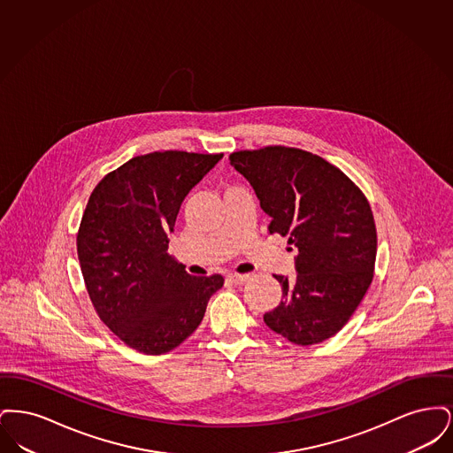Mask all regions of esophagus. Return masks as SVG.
Masks as SVG:
<instances>
[{
  "label": "esophagus",
  "mask_w": 453,
  "mask_h": 453,
  "mask_svg": "<svg viewBox=\"0 0 453 453\" xmlns=\"http://www.w3.org/2000/svg\"><path fill=\"white\" fill-rule=\"evenodd\" d=\"M227 279L233 281V283H236V285H242V283H246V281L250 280L248 275H237V273H229Z\"/></svg>",
  "instance_id": "34e87169"
}]
</instances>
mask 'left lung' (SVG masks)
<instances>
[{"instance_id": "obj_1", "label": "left lung", "mask_w": 453, "mask_h": 453, "mask_svg": "<svg viewBox=\"0 0 453 453\" xmlns=\"http://www.w3.org/2000/svg\"><path fill=\"white\" fill-rule=\"evenodd\" d=\"M229 163L272 219L268 231L297 248L296 277L275 275L281 301L263 321L296 345L334 336L373 279L377 231L365 195L345 173L302 150L233 152Z\"/></svg>"}]
</instances>
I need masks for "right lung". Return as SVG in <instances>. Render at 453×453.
Masks as SVG:
<instances>
[{
    "instance_id": "right-lung-1",
    "label": "right lung",
    "mask_w": 453,
    "mask_h": 453,
    "mask_svg": "<svg viewBox=\"0 0 453 453\" xmlns=\"http://www.w3.org/2000/svg\"><path fill=\"white\" fill-rule=\"evenodd\" d=\"M222 154L151 152L108 173L88 200L78 258L100 319L126 343L163 355L202 323L220 275L192 277L168 253L185 196Z\"/></svg>"
}]
</instances>
